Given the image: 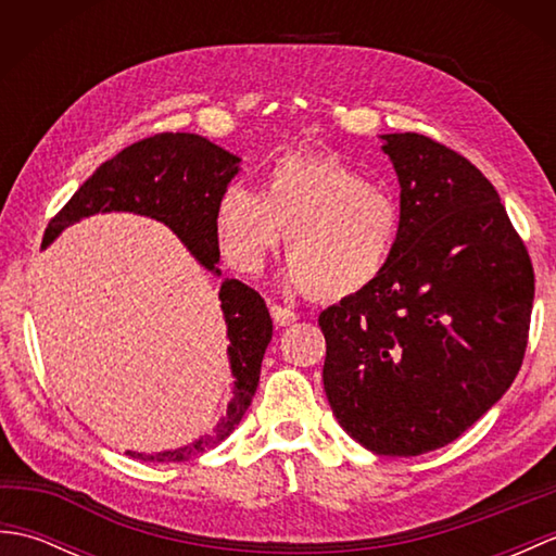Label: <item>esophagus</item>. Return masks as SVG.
<instances>
[{
    "mask_svg": "<svg viewBox=\"0 0 556 556\" xmlns=\"http://www.w3.org/2000/svg\"><path fill=\"white\" fill-rule=\"evenodd\" d=\"M269 315L271 320H275L279 327H287V325H293L299 320V313L291 311V308H285V305H279L275 301H269Z\"/></svg>",
    "mask_w": 556,
    "mask_h": 556,
    "instance_id": "esophagus-1",
    "label": "esophagus"
}]
</instances>
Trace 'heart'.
I'll use <instances>...</instances> for the list:
<instances>
[{
  "label": "heart",
  "instance_id": "heart-1",
  "mask_svg": "<svg viewBox=\"0 0 556 556\" xmlns=\"http://www.w3.org/2000/svg\"><path fill=\"white\" fill-rule=\"evenodd\" d=\"M222 253L257 271L287 229V279L320 299H349L380 279L404 229L396 198L334 152L285 155L265 169L260 193L224 191L217 205Z\"/></svg>",
  "mask_w": 556,
  "mask_h": 556
}]
</instances>
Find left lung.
<instances>
[{
  "label": "left lung",
  "mask_w": 556,
  "mask_h": 556,
  "mask_svg": "<svg viewBox=\"0 0 556 556\" xmlns=\"http://www.w3.org/2000/svg\"><path fill=\"white\" fill-rule=\"evenodd\" d=\"M404 229L384 275L317 317L327 401L353 440L418 456L464 434L521 370L533 263L494 186L420 134H387Z\"/></svg>",
  "instance_id": "obj_1"
}]
</instances>
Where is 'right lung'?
I'll use <instances>...</instances> for the list:
<instances>
[{"label":"right lung","instance_id":"add662e5","mask_svg":"<svg viewBox=\"0 0 556 556\" xmlns=\"http://www.w3.org/2000/svg\"><path fill=\"white\" fill-rule=\"evenodd\" d=\"M239 172V157L195 134H157L124 148L71 195L50 219L42 245L62 229L96 212L124 210L146 215L179 236L200 263L215 269L219 263L217 205ZM219 301L227 320L229 361L233 370V399L217 430L184 448L162 454L128 456L143 460H191L227 440L253 401L260 382V363L271 339V320L263 296L239 279H224Z\"/></svg>","mask_w":556,"mask_h":556}]
</instances>
